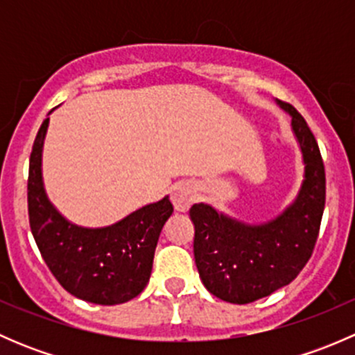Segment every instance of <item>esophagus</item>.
I'll list each match as a JSON object with an SVG mask.
<instances>
[{
  "label": "esophagus",
  "mask_w": 355,
  "mask_h": 355,
  "mask_svg": "<svg viewBox=\"0 0 355 355\" xmlns=\"http://www.w3.org/2000/svg\"><path fill=\"white\" fill-rule=\"evenodd\" d=\"M194 189L189 184H184V182H182V184H175L173 187H171V202H173L175 209L180 211V213L189 211V207L194 202Z\"/></svg>",
  "instance_id": "34e87169"
}]
</instances>
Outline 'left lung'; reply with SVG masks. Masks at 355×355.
I'll return each instance as SVG.
<instances>
[{
    "instance_id": "left-lung-1",
    "label": "left lung",
    "mask_w": 355,
    "mask_h": 355,
    "mask_svg": "<svg viewBox=\"0 0 355 355\" xmlns=\"http://www.w3.org/2000/svg\"><path fill=\"white\" fill-rule=\"evenodd\" d=\"M277 103L292 118L304 161V180L292 204L264 223H245L204 202L189 211L199 277L225 302L249 304L288 285L309 261L320 232L327 194L320 148L299 111Z\"/></svg>"
}]
</instances>
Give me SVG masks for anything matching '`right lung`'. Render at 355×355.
Listing matches in <instances>:
<instances>
[{"instance_id":"right-lung-1","label":"right lung","mask_w":355,"mask_h":355,"mask_svg":"<svg viewBox=\"0 0 355 355\" xmlns=\"http://www.w3.org/2000/svg\"><path fill=\"white\" fill-rule=\"evenodd\" d=\"M48 125L49 116L35 135L28 163V221L35 244L56 280L71 295L101 306L127 302L148 285L157 239L173 206L164 196L108 227L71 223L53 206L42 182Z\"/></svg>"}]
</instances>
